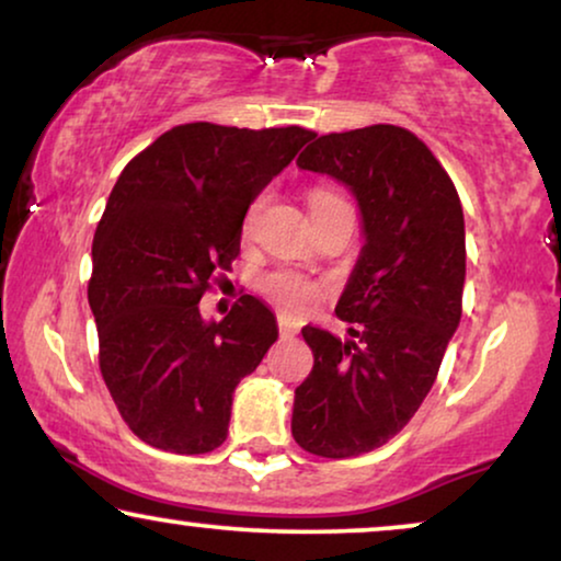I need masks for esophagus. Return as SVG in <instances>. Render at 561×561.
<instances>
[{"instance_id": "obj_1", "label": "esophagus", "mask_w": 561, "mask_h": 561, "mask_svg": "<svg viewBox=\"0 0 561 561\" xmlns=\"http://www.w3.org/2000/svg\"><path fill=\"white\" fill-rule=\"evenodd\" d=\"M278 332H280V336L283 340H290V336H296L298 334V321L296 319H290V317H278Z\"/></svg>"}]
</instances>
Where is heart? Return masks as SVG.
Instances as JSON below:
<instances>
[{"instance_id":"heart-1","label":"heart","mask_w":561,"mask_h":561,"mask_svg":"<svg viewBox=\"0 0 561 561\" xmlns=\"http://www.w3.org/2000/svg\"><path fill=\"white\" fill-rule=\"evenodd\" d=\"M332 198H340V196L332 194V191L317 188V191H311L309 204L313 206L321 202H332ZM260 204H263V198L252 202L248 219H244V229H250V221H252V217H255V211L260 209ZM260 290H263V294L271 298L278 309L288 311V313H306V311H311L313 306L321 301V298H324L327 283L309 278V275H304L298 271H286V267H280V271L265 273L263 278H260Z\"/></svg>"}]
</instances>
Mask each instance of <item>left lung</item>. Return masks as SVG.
<instances>
[{
	"label": "left lung",
	"mask_w": 561,
	"mask_h": 561,
	"mask_svg": "<svg viewBox=\"0 0 561 561\" xmlns=\"http://www.w3.org/2000/svg\"><path fill=\"white\" fill-rule=\"evenodd\" d=\"M296 163L347 183L365 248L336 304L355 340L304 327L313 367L296 388L290 432L317 457H359L409 424L457 332L462 204L426 142L396 125L321 135Z\"/></svg>",
	"instance_id": "obj_1"
}]
</instances>
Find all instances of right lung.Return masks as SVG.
I'll use <instances>...</instances> for the list:
<instances>
[{"instance_id": "obj_1", "label": "right lung", "mask_w": 561, "mask_h": 561, "mask_svg": "<svg viewBox=\"0 0 561 561\" xmlns=\"http://www.w3.org/2000/svg\"><path fill=\"white\" fill-rule=\"evenodd\" d=\"M313 137L304 127L168 129L129 160L99 219L89 306L99 370L129 432L175 455L227 439L232 393L278 340L244 294L221 321L198 301L240 255L252 198Z\"/></svg>"}]
</instances>
